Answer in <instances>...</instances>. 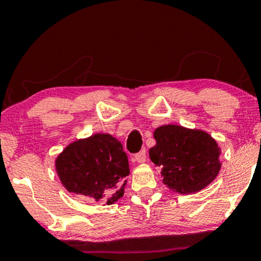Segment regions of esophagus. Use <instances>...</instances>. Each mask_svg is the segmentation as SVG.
I'll use <instances>...</instances> for the list:
<instances>
[{
    "instance_id": "1",
    "label": "esophagus",
    "mask_w": 261,
    "mask_h": 261,
    "mask_svg": "<svg viewBox=\"0 0 261 261\" xmlns=\"http://www.w3.org/2000/svg\"><path fill=\"white\" fill-rule=\"evenodd\" d=\"M135 161H136L137 163H143V162H146V149H141L139 153L135 154Z\"/></svg>"
}]
</instances>
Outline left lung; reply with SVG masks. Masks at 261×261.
<instances>
[{"label":"left lung","mask_w":261,"mask_h":261,"mask_svg":"<svg viewBox=\"0 0 261 261\" xmlns=\"http://www.w3.org/2000/svg\"><path fill=\"white\" fill-rule=\"evenodd\" d=\"M155 146L149 158L162 167L163 182L179 194L200 191L212 182L220 172V148L205 131L179 125L155 128Z\"/></svg>","instance_id":"1"}]
</instances>
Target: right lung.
I'll list each match as a JSON object with an SVG mask.
<instances>
[{
	"mask_svg": "<svg viewBox=\"0 0 261 261\" xmlns=\"http://www.w3.org/2000/svg\"><path fill=\"white\" fill-rule=\"evenodd\" d=\"M55 166L70 193L103 200L108 205L124 195L125 176L130 173L122 145L108 134H95L68 145Z\"/></svg>",
	"mask_w": 261,
	"mask_h": 261,
	"instance_id": "obj_1",
	"label": "right lung"
}]
</instances>
